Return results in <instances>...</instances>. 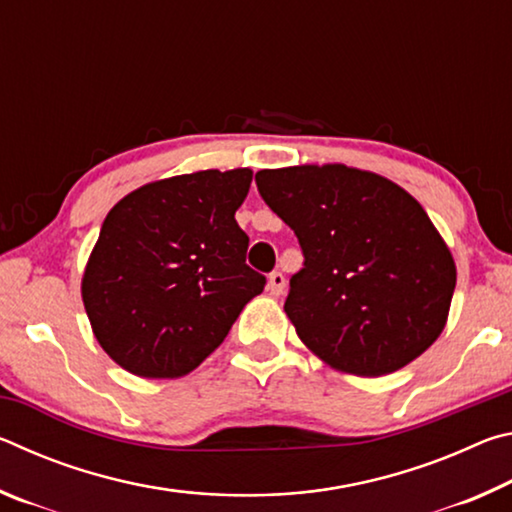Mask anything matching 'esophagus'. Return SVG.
Returning a JSON list of instances; mask_svg holds the SVG:
<instances>
[{"label":"esophagus","instance_id":"esophagus-1","mask_svg":"<svg viewBox=\"0 0 512 512\" xmlns=\"http://www.w3.org/2000/svg\"><path fill=\"white\" fill-rule=\"evenodd\" d=\"M284 284H287V280H284V275L280 271H273L268 275V293H271V296H282Z\"/></svg>","mask_w":512,"mask_h":512}]
</instances>
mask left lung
<instances>
[{
  "label": "left lung",
  "mask_w": 512,
  "mask_h": 512,
  "mask_svg": "<svg viewBox=\"0 0 512 512\" xmlns=\"http://www.w3.org/2000/svg\"><path fill=\"white\" fill-rule=\"evenodd\" d=\"M255 180L300 241L305 266L291 277L284 311L320 361L384 377L438 339L456 264L406 189L345 164L262 169Z\"/></svg>",
  "instance_id": "obj_1"
}]
</instances>
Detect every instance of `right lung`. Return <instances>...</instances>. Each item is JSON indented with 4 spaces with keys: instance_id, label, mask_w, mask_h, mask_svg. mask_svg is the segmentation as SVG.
Here are the masks:
<instances>
[{
    "instance_id": "right-lung-1",
    "label": "right lung",
    "mask_w": 512,
    "mask_h": 512,
    "mask_svg": "<svg viewBox=\"0 0 512 512\" xmlns=\"http://www.w3.org/2000/svg\"><path fill=\"white\" fill-rule=\"evenodd\" d=\"M250 180V169L183 173L142 185L108 212L81 296L117 366L144 379L187 375L264 291L235 219Z\"/></svg>"
}]
</instances>
